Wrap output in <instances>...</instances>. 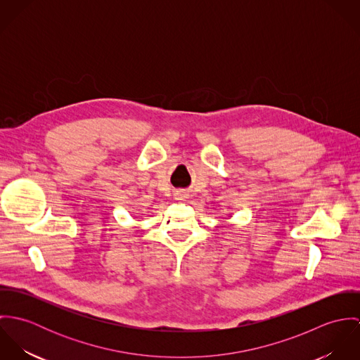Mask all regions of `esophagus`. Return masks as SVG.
Here are the masks:
<instances>
[{
    "label": "esophagus",
    "instance_id": "1",
    "mask_svg": "<svg viewBox=\"0 0 360 360\" xmlns=\"http://www.w3.org/2000/svg\"><path fill=\"white\" fill-rule=\"evenodd\" d=\"M174 198H176L177 201H183V200L187 198V194H186L184 191H177V193H174Z\"/></svg>",
    "mask_w": 360,
    "mask_h": 360
}]
</instances>
